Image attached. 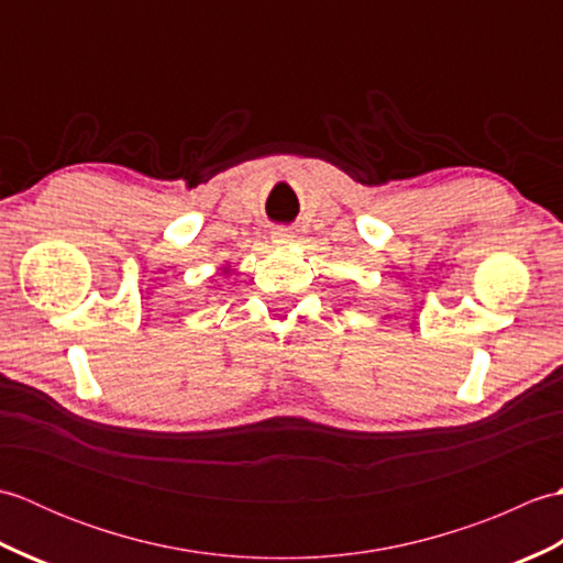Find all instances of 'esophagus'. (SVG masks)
I'll return each mask as SVG.
<instances>
[{"instance_id": "34e87169", "label": "esophagus", "mask_w": 563, "mask_h": 563, "mask_svg": "<svg viewBox=\"0 0 563 563\" xmlns=\"http://www.w3.org/2000/svg\"><path fill=\"white\" fill-rule=\"evenodd\" d=\"M273 244H278V246H288V244H292V232L288 230V227H275V232H273Z\"/></svg>"}]
</instances>
